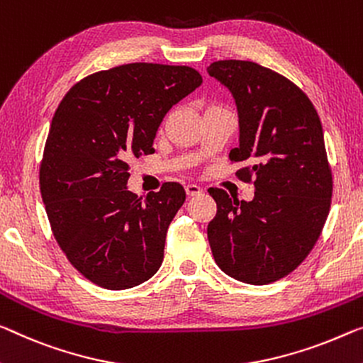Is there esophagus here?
I'll return each mask as SVG.
<instances>
[{"instance_id":"obj_1","label":"esophagus","mask_w":363,"mask_h":363,"mask_svg":"<svg viewBox=\"0 0 363 363\" xmlns=\"http://www.w3.org/2000/svg\"><path fill=\"white\" fill-rule=\"evenodd\" d=\"M185 191H186L188 196H198V194L203 193V188L194 185V183H188V185L185 186Z\"/></svg>"}]
</instances>
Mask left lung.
<instances>
[{
  "label": "left lung",
  "instance_id": "1",
  "mask_svg": "<svg viewBox=\"0 0 363 363\" xmlns=\"http://www.w3.org/2000/svg\"><path fill=\"white\" fill-rule=\"evenodd\" d=\"M208 72L235 100L238 147L228 159L255 185L252 201L209 188L217 203L209 245L227 276L263 286L302 263L330 213L333 177L323 126L310 99L272 69L224 60Z\"/></svg>",
  "mask_w": 363,
  "mask_h": 363
}]
</instances>
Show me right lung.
<instances>
[{
	"label": "right lung",
	"instance_id": "obj_1",
	"mask_svg": "<svg viewBox=\"0 0 363 363\" xmlns=\"http://www.w3.org/2000/svg\"><path fill=\"white\" fill-rule=\"evenodd\" d=\"M201 82L189 66L123 65L84 77L55 111L42 199L61 250L97 286L136 287L162 264L167 228L186 193L170 182L141 201L126 186L128 162L154 152L167 111Z\"/></svg>",
	"mask_w": 363,
	"mask_h": 363
}]
</instances>
